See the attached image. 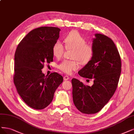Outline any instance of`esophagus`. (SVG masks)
I'll use <instances>...</instances> for the list:
<instances>
[{
  "mask_svg": "<svg viewBox=\"0 0 134 134\" xmlns=\"http://www.w3.org/2000/svg\"><path fill=\"white\" fill-rule=\"evenodd\" d=\"M70 79V77H69L68 75H65L64 76V80H68Z\"/></svg>",
  "mask_w": 134,
  "mask_h": 134,
  "instance_id": "obj_1",
  "label": "esophagus"
}]
</instances>
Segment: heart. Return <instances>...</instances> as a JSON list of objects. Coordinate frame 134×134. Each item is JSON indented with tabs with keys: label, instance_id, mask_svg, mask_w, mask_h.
<instances>
[{
	"label": "heart",
	"instance_id": "b5f03b06",
	"mask_svg": "<svg viewBox=\"0 0 134 134\" xmlns=\"http://www.w3.org/2000/svg\"><path fill=\"white\" fill-rule=\"evenodd\" d=\"M65 47L67 50H72L71 58L81 64L85 65L93 58L94 50L93 46L86 44V40L77 31L70 32L64 39ZM65 52V47L59 41L55 42L52 48L53 56L61 58ZM60 70L68 74H71L79 69V64L74 60H65L58 65Z\"/></svg>",
	"mask_w": 134,
	"mask_h": 134
}]
</instances>
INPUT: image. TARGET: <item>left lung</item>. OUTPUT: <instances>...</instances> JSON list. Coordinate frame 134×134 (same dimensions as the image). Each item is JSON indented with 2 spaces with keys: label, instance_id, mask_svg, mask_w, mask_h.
<instances>
[{
  "label": "left lung",
  "instance_id": "1",
  "mask_svg": "<svg viewBox=\"0 0 134 134\" xmlns=\"http://www.w3.org/2000/svg\"><path fill=\"white\" fill-rule=\"evenodd\" d=\"M93 39L94 56L78 72L79 75L94 79L91 86L73 78L72 99L78 110L84 114L98 113L116 90L121 70V62L113 41L107 36L95 34Z\"/></svg>",
  "mask_w": 134,
  "mask_h": 134
}]
</instances>
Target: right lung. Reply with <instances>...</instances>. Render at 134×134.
<instances>
[{
  "mask_svg": "<svg viewBox=\"0 0 134 134\" xmlns=\"http://www.w3.org/2000/svg\"><path fill=\"white\" fill-rule=\"evenodd\" d=\"M60 29L42 26L30 31L18 44L15 53L14 82L18 94L31 108L41 110L52 101L55 90L63 81L57 72L45 76L44 63L53 61L52 48Z\"/></svg>",
  "mask_w": 134,
  "mask_h": 134,
  "instance_id": "right-lung-1",
  "label": "right lung"
}]
</instances>
